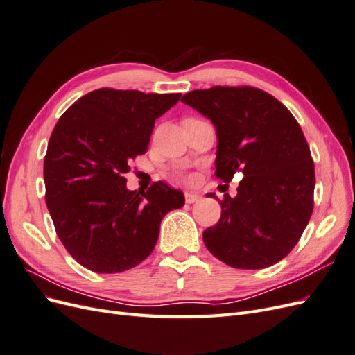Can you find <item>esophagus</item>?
I'll use <instances>...</instances> for the list:
<instances>
[{"label":"esophagus","instance_id":"34e87169","mask_svg":"<svg viewBox=\"0 0 355 355\" xmlns=\"http://www.w3.org/2000/svg\"><path fill=\"white\" fill-rule=\"evenodd\" d=\"M200 196L198 194H194V192H185V201L188 204H192V202H197L200 201Z\"/></svg>","mask_w":355,"mask_h":355}]
</instances>
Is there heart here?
<instances>
[{
  "instance_id": "1",
  "label": "heart",
  "mask_w": 355,
  "mask_h": 355,
  "mask_svg": "<svg viewBox=\"0 0 355 355\" xmlns=\"http://www.w3.org/2000/svg\"><path fill=\"white\" fill-rule=\"evenodd\" d=\"M192 179H194V178H192V176H188V180H192Z\"/></svg>"
}]
</instances>
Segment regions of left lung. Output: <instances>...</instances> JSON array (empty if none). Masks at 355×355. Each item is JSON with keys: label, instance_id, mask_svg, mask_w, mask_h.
Instances as JSON below:
<instances>
[{"label": "left lung", "instance_id": "obj_1", "mask_svg": "<svg viewBox=\"0 0 355 355\" xmlns=\"http://www.w3.org/2000/svg\"><path fill=\"white\" fill-rule=\"evenodd\" d=\"M182 102L216 127V178L228 184L244 175L237 196L220 201V219L202 232L204 244L240 270L280 262L314 209V161L302 128L280 101L250 85L192 90Z\"/></svg>", "mask_w": 355, "mask_h": 355}]
</instances>
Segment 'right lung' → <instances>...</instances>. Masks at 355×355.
Listing matches in <instances>:
<instances>
[{
  "instance_id": "add662e5",
  "label": "right lung",
  "mask_w": 355,
  "mask_h": 355,
  "mask_svg": "<svg viewBox=\"0 0 355 355\" xmlns=\"http://www.w3.org/2000/svg\"><path fill=\"white\" fill-rule=\"evenodd\" d=\"M180 93L99 89L80 98L53 130L44 157L46 204L68 253L87 270L115 274L141 263L166 214L185 204L157 182L128 191L124 173L148 151L158 116Z\"/></svg>"
}]
</instances>
